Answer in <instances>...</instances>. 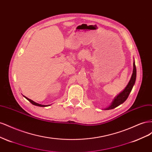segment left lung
<instances>
[{"label":"left lung","mask_w":152,"mask_h":152,"mask_svg":"<svg viewBox=\"0 0 152 152\" xmlns=\"http://www.w3.org/2000/svg\"><path fill=\"white\" fill-rule=\"evenodd\" d=\"M136 79V68L135 65V62L134 60L133 62V71L131 77V79L129 82L128 84L126 87V88L124 89L121 93H119L115 98H114L113 102H112L111 104H110L108 107L104 108V110H111L117 107L118 106L122 104L127 99L131 91H132V89L133 86H134L135 84V81Z\"/></svg>","instance_id":"left-lung-1"}]
</instances>
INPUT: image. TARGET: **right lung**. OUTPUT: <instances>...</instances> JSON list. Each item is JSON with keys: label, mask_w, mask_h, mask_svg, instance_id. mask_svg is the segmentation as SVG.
<instances>
[{"label": "right lung", "mask_w": 152, "mask_h": 152, "mask_svg": "<svg viewBox=\"0 0 152 152\" xmlns=\"http://www.w3.org/2000/svg\"><path fill=\"white\" fill-rule=\"evenodd\" d=\"M24 97L27 99V100H28L29 102L32 104H34V105H35V106H38V107H48V106H49V104L48 105H44V104H39V103H36V102H34L33 100H31V99H29V98H26V96H23Z\"/></svg>", "instance_id": "add662e5"}]
</instances>
